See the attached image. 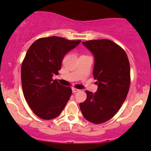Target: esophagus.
<instances>
[{"label": "esophagus", "instance_id": "34e87169", "mask_svg": "<svg viewBox=\"0 0 151 151\" xmlns=\"http://www.w3.org/2000/svg\"><path fill=\"white\" fill-rule=\"evenodd\" d=\"M79 90L77 89V88H72V92L73 93H77L78 92Z\"/></svg>", "mask_w": 151, "mask_h": 151}]
</instances>
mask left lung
Segmentation results:
<instances>
[{
    "label": "left lung",
    "instance_id": "1",
    "mask_svg": "<svg viewBox=\"0 0 151 151\" xmlns=\"http://www.w3.org/2000/svg\"><path fill=\"white\" fill-rule=\"evenodd\" d=\"M94 57L93 75L98 89L86 91L87 99L80 104L83 116L96 124L112 118L126 100L130 86V65L126 52L109 39L83 42Z\"/></svg>",
    "mask_w": 151,
    "mask_h": 151
}]
</instances>
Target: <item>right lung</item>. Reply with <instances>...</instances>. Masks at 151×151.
Wrapping results in <instances>:
<instances>
[{
    "instance_id": "add662e5",
    "label": "right lung",
    "mask_w": 151,
    "mask_h": 151,
    "mask_svg": "<svg viewBox=\"0 0 151 151\" xmlns=\"http://www.w3.org/2000/svg\"><path fill=\"white\" fill-rule=\"evenodd\" d=\"M80 40L70 41L58 36L41 38L29 47L21 68L24 96L33 112L44 120L58 116L72 91L56 80L63 58Z\"/></svg>"
}]
</instances>
